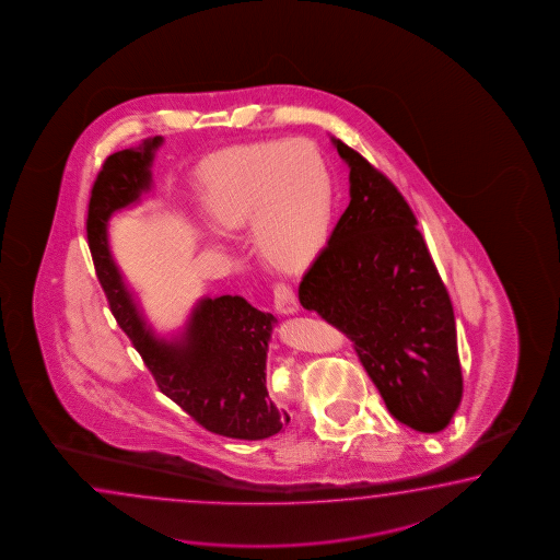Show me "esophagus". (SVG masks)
Returning <instances> with one entry per match:
<instances>
[{
  "mask_svg": "<svg viewBox=\"0 0 560 560\" xmlns=\"http://www.w3.org/2000/svg\"><path fill=\"white\" fill-rule=\"evenodd\" d=\"M275 307L276 312H280V314H284V316H290V314L298 312V298L296 294L292 292L290 285H275Z\"/></svg>",
  "mask_w": 560,
  "mask_h": 560,
  "instance_id": "34e87169",
  "label": "esophagus"
}]
</instances>
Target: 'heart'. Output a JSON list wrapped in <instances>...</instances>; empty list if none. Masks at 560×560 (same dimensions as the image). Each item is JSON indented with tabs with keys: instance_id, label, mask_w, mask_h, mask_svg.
<instances>
[{
	"instance_id": "b5f03b06",
	"label": "heart",
	"mask_w": 560,
	"mask_h": 560,
	"mask_svg": "<svg viewBox=\"0 0 560 560\" xmlns=\"http://www.w3.org/2000/svg\"><path fill=\"white\" fill-rule=\"evenodd\" d=\"M214 224H253L254 250L266 266L298 272L328 238L331 176L318 147L306 139L244 144L217 156L200 180Z\"/></svg>"
}]
</instances>
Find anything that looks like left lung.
<instances>
[{
    "instance_id": "obj_1",
    "label": "left lung",
    "mask_w": 560,
    "mask_h": 560,
    "mask_svg": "<svg viewBox=\"0 0 560 560\" xmlns=\"http://www.w3.org/2000/svg\"><path fill=\"white\" fill-rule=\"evenodd\" d=\"M350 205L300 282V304L351 341L389 413L421 433L450 425L463 395L457 329L413 210L340 139Z\"/></svg>"
}]
</instances>
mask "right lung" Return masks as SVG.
I'll use <instances>...</instances> for the list:
<instances>
[{
	"mask_svg": "<svg viewBox=\"0 0 560 560\" xmlns=\"http://www.w3.org/2000/svg\"><path fill=\"white\" fill-rule=\"evenodd\" d=\"M161 144L163 137L144 139L137 149L110 154L101 166L88 212L95 272L117 324L168 399L222 438H272L290 421L266 389V353L275 316L241 296L202 298L178 336L159 338L147 326L110 256L109 219L151 190V165Z\"/></svg>",
	"mask_w": 560,
	"mask_h": 560,
	"instance_id": "add662e5",
	"label": "right lung"
}]
</instances>
